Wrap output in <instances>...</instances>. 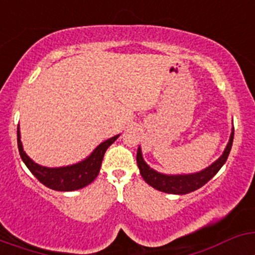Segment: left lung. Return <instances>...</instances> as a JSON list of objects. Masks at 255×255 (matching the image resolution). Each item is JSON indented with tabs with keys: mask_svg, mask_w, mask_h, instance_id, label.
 Masks as SVG:
<instances>
[{
	"mask_svg": "<svg viewBox=\"0 0 255 255\" xmlns=\"http://www.w3.org/2000/svg\"><path fill=\"white\" fill-rule=\"evenodd\" d=\"M233 140L234 130L231 132L229 144H227L224 154L221 155L215 163H212L209 167H207L206 170L197 173H191V175L168 176V175H163V173H159L157 171L152 170L144 162L143 157H141L140 148H138V153H136V162H138V167L140 170V175L143 176V179L145 180L148 185H150L152 188L157 189L159 191H163V193H168V194H188V193H191V191L197 190V189L206 185L207 182L220 171V168L227 161L230 150H231V147H233Z\"/></svg>",
	"mask_w": 255,
	"mask_h": 255,
	"instance_id": "8db88e82",
	"label": "left lung"
}]
</instances>
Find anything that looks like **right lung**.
Masks as SVG:
<instances>
[{"label":"right lung","mask_w":255,"mask_h":255,"mask_svg":"<svg viewBox=\"0 0 255 255\" xmlns=\"http://www.w3.org/2000/svg\"><path fill=\"white\" fill-rule=\"evenodd\" d=\"M119 135L111 139H107L100 144L94 149V152L88 157L85 161L80 163L67 166V167H58V168H48L42 167L39 164L34 163L29 158L25 152L22 150L21 141H20V132L17 128V147H19V153L26 167L30 170V172L39 180L43 185L52 190L58 191H73L82 189L84 186L89 185L92 181H94L98 173H100L101 164H102L103 155H105L107 148L114 143Z\"/></svg>","instance_id":"add662e5"}]
</instances>
